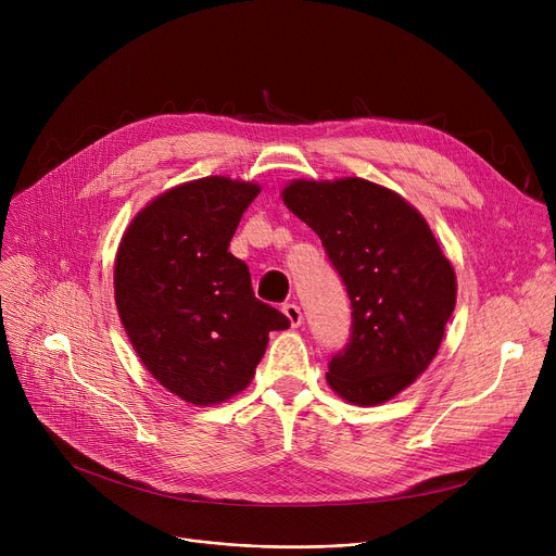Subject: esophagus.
Here are the masks:
<instances>
[{
	"label": "esophagus",
	"mask_w": 556,
	"mask_h": 556,
	"mask_svg": "<svg viewBox=\"0 0 556 556\" xmlns=\"http://www.w3.org/2000/svg\"><path fill=\"white\" fill-rule=\"evenodd\" d=\"M281 311H283V315L288 317L290 327H300V325H302V311H300L298 304H283Z\"/></svg>",
	"instance_id": "34e87169"
}]
</instances>
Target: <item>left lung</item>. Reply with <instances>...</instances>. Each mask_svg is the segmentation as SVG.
<instances>
[{"mask_svg":"<svg viewBox=\"0 0 556 556\" xmlns=\"http://www.w3.org/2000/svg\"><path fill=\"white\" fill-rule=\"evenodd\" d=\"M283 204L329 254L352 300V336L327 381L354 405H378L417 381L442 344L457 281L426 218L363 178L293 180Z\"/></svg>","mask_w":556,"mask_h":556,"instance_id":"1","label":"left lung"}]
</instances>
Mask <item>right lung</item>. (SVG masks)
<instances>
[{
  "instance_id": "obj_1",
  "label": "right lung",
  "mask_w": 556,
  "mask_h": 556,
  "mask_svg": "<svg viewBox=\"0 0 556 556\" xmlns=\"http://www.w3.org/2000/svg\"><path fill=\"white\" fill-rule=\"evenodd\" d=\"M254 182H185L132 218L114 258V300L143 367L175 396L216 405L245 390L283 313L254 298L248 266L227 252Z\"/></svg>"
}]
</instances>
